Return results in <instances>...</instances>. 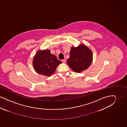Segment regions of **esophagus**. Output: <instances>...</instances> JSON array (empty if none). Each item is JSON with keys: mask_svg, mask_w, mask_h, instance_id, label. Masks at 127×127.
Returning a JSON list of instances; mask_svg holds the SVG:
<instances>
[{"mask_svg": "<svg viewBox=\"0 0 127 127\" xmlns=\"http://www.w3.org/2000/svg\"><path fill=\"white\" fill-rule=\"evenodd\" d=\"M62 62L63 63H65L66 62V60H62Z\"/></svg>", "mask_w": 127, "mask_h": 127, "instance_id": "34e87169", "label": "esophagus"}]
</instances>
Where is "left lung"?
I'll list each match as a JSON object with an SVG mask.
<instances>
[{
    "label": "left lung",
    "instance_id": "8db88e82",
    "mask_svg": "<svg viewBox=\"0 0 127 127\" xmlns=\"http://www.w3.org/2000/svg\"><path fill=\"white\" fill-rule=\"evenodd\" d=\"M92 59L91 50L84 44H82L77 47H73L71 48L70 57L67 60V63L74 71L80 73L90 66Z\"/></svg>",
    "mask_w": 127,
    "mask_h": 127
}]
</instances>
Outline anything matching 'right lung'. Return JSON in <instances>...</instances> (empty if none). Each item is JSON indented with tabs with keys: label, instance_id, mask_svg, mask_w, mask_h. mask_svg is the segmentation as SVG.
Wrapping results in <instances>:
<instances>
[{
	"label": "right lung",
	"instance_id": "1",
	"mask_svg": "<svg viewBox=\"0 0 127 127\" xmlns=\"http://www.w3.org/2000/svg\"><path fill=\"white\" fill-rule=\"evenodd\" d=\"M61 63L48 49L38 50L33 60V65L36 72L48 77L54 73L57 66Z\"/></svg>",
	"mask_w": 127,
	"mask_h": 127
}]
</instances>
